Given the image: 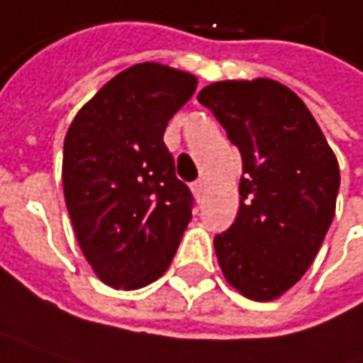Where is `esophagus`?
I'll list each match as a JSON object with an SVG mask.
<instances>
[{
	"mask_svg": "<svg viewBox=\"0 0 363 363\" xmlns=\"http://www.w3.org/2000/svg\"><path fill=\"white\" fill-rule=\"evenodd\" d=\"M192 192H194V196L198 200L202 198V194H204V182H202V179H196L194 184H192Z\"/></svg>",
	"mask_w": 363,
	"mask_h": 363,
	"instance_id": "obj_1",
	"label": "esophagus"
}]
</instances>
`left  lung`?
<instances>
[{"instance_id": "obj_1", "label": "left lung", "mask_w": 363, "mask_h": 363, "mask_svg": "<svg viewBox=\"0 0 363 363\" xmlns=\"http://www.w3.org/2000/svg\"><path fill=\"white\" fill-rule=\"evenodd\" d=\"M198 101L244 163L238 217L215 238L220 271L246 298H279L310 269L333 223L337 157L303 101L277 80L215 82Z\"/></svg>"}]
</instances>
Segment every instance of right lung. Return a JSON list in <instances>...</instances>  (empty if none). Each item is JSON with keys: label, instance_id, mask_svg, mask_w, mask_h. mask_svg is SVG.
<instances>
[{"label": "right lung", "instance_id": "right-lung-1", "mask_svg": "<svg viewBox=\"0 0 363 363\" xmlns=\"http://www.w3.org/2000/svg\"><path fill=\"white\" fill-rule=\"evenodd\" d=\"M196 76L144 62L74 117L64 143L65 206L84 258L116 289H140L167 271L192 219V192L163 143Z\"/></svg>", "mask_w": 363, "mask_h": 363}]
</instances>
